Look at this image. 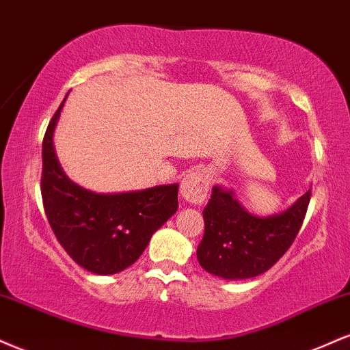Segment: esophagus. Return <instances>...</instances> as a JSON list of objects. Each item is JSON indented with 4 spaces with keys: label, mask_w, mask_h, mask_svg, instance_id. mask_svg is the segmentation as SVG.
Here are the masks:
<instances>
[{
    "label": "esophagus",
    "mask_w": 350,
    "mask_h": 350,
    "mask_svg": "<svg viewBox=\"0 0 350 350\" xmlns=\"http://www.w3.org/2000/svg\"><path fill=\"white\" fill-rule=\"evenodd\" d=\"M209 176L204 170H193L182 180L180 195L185 201L191 204H201L208 196Z\"/></svg>",
    "instance_id": "1"
}]
</instances>
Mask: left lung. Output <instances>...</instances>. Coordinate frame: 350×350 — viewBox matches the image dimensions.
<instances>
[{"label": "left lung", "mask_w": 350, "mask_h": 350, "mask_svg": "<svg viewBox=\"0 0 350 350\" xmlns=\"http://www.w3.org/2000/svg\"><path fill=\"white\" fill-rule=\"evenodd\" d=\"M311 190L270 216L249 213L232 188L213 187L203 211L204 236L196 257L208 273L224 280H245L267 272L288 250L305 219Z\"/></svg>", "instance_id": "obj_1"}]
</instances>
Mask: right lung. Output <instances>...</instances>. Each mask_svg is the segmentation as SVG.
<instances>
[{
  "label": "right lung",
  "mask_w": 350,
  "mask_h": 350,
  "mask_svg": "<svg viewBox=\"0 0 350 350\" xmlns=\"http://www.w3.org/2000/svg\"><path fill=\"white\" fill-rule=\"evenodd\" d=\"M67 96L49 122L42 142L40 191L45 215L57 241L78 265L96 275L119 273L142 256L152 234L176 213L178 183L96 193L72 182L53 147Z\"/></svg>",
  "instance_id": "1"
}]
</instances>
